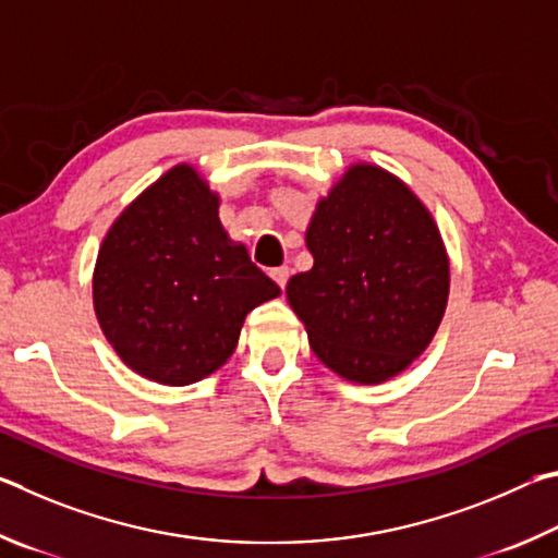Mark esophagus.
<instances>
[{"instance_id":"obj_1","label":"esophagus","mask_w":558,"mask_h":558,"mask_svg":"<svg viewBox=\"0 0 558 558\" xmlns=\"http://www.w3.org/2000/svg\"><path fill=\"white\" fill-rule=\"evenodd\" d=\"M271 279L277 281V284L284 289L287 287V281H289V267H277V269H271Z\"/></svg>"}]
</instances>
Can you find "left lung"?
Returning a JSON list of instances; mask_svg holds the SVG:
<instances>
[{"label": "left lung", "mask_w": 558, "mask_h": 558, "mask_svg": "<svg viewBox=\"0 0 558 558\" xmlns=\"http://www.w3.org/2000/svg\"><path fill=\"white\" fill-rule=\"evenodd\" d=\"M314 267L287 299L311 350L340 377L377 385L424 353L448 301V257L432 213L397 175L355 163L306 230Z\"/></svg>", "instance_id": "obj_1"}]
</instances>
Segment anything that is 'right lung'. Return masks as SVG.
I'll return each instance as SVG.
<instances>
[{
  "label": "right lung",
  "instance_id": "1",
  "mask_svg": "<svg viewBox=\"0 0 558 558\" xmlns=\"http://www.w3.org/2000/svg\"><path fill=\"white\" fill-rule=\"evenodd\" d=\"M281 289L232 242L189 163L149 185L97 252L93 301L117 355L154 383L193 385L238 348L244 316Z\"/></svg>",
  "mask_w": 558,
  "mask_h": 558
}]
</instances>
